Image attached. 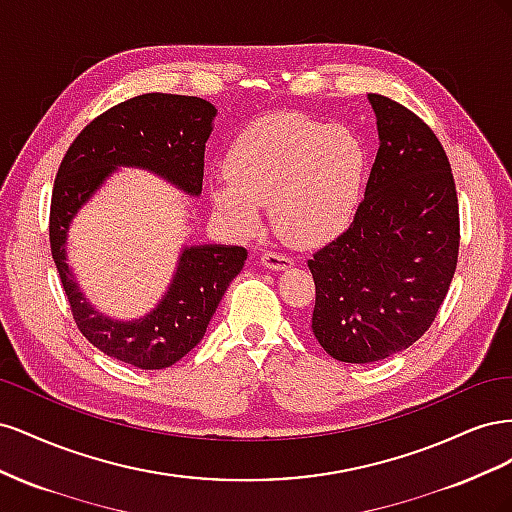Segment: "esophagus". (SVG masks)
<instances>
[{
	"instance_id": "1",
	"label": "esophagus",
	"mask_w": 512,
	"mask_h": 512,
	"mask_svg": "<svg viewBox=\"0 0 512 512\" xmlns=\"http://www.w3.org/2000/svg\"><path fill=\"white\" fill-rule=\"evenodd\" d=\"M260 260H262V265L271 271H286L292 267V260L284 254H277V252H265L260 256Z\"/></svg>"
}]
</instances>
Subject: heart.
Instances as JSON below:
<instances>
[{
    "label": "heart",
    "instance_id": "1",
    "mask_svg": "<svg viewBox=\"0 0 512 512\" xmlns=\"http://www.w3.org/2000/svg\"><path fill=\"white\" fill-rule=\"evenodd\" d=\"M226 181L209 190L215 213L241 235L260 228L271 205L277 235L294 247H320L352 222L365 185L367 153L348 128L299 113L269 115L232 141Z\"/></svg>",
    "mask_w": 512,
    "mask_h": 512
}]
</instances>
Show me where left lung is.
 I'll return each mask as SVG.
<instances>
[{"mask_svg": "<svg viewBox=\"0 0 512 512\" xmlns=\"http://www.w3.org/2000/svg\"><path fill=\"white\" fill-rule=\"evenodd\" d=\"M378 153L350 228L307 260L312 331L333 359L374 363L436 318L459 254L455 181L440 141L406 106L367 94Z\"/></svg>", "mask_w": 512, "mask_h": 512, "instance_id": "obj_1", "label": "left lung"}]
</instances>
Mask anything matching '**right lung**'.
Instances as JSON below:
<instances>
[{
  "mask_svg": "<svg viewBox=\"0 0 512 512\" xmlns=\"http://www.w3.org/2000/svg\"><path fill=\"white\" fill-rule=\"evenodd\" d=\"M218 108L203 98L145 94L113 106L74 138L57 170L49 239L76 327L100 352L138 369H164L200 339L226 288L241 273L239 245H183L166 292L141 318L117 320L89 303L68 265L70 224L117 168H143L200 196L205 143Z\"/></svg>",
  "mask_w": 512,
  "mask_h": 512,
  "instance_id": "right-lung-1",
  "label": "right lung"
}]
</instances>
